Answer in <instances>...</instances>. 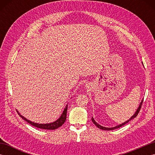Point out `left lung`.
<instances>
[{
  "label": "left lung",
  "instance_id": "1",
  "mask_svg": "<svg viewBox=\"0 0 155 155\" xmlns=\"http://www.w3.org/2000/svg\"><path fill=\"white\" fill-rule=\"evenodd\" d=\"M143 102V99L142 101H141L140 103V104H139V107H138V108L137 109V110H136L135 113H134V114L133 115L132 117H131L129 118V119L127 120V121L124 122V123H123L122 124H120L117 125V126H115V127H110V128H108V127H103V126H101V125H100L99 124H98V123H97V122L94 120V119L93 118V117H92V121H93V123H94L95 125H96V126H97L98 128H100V129L104 130H114V129H116V128H120V127H123V125H124L125 124H127V123H128V122H129L130 120H133V118H135V117L137 116V114H139V113L140 109V108H141V106H142Z\"/></svg>",
  "mask_w": 155,
  "mask_h": 155
}]
</instances>
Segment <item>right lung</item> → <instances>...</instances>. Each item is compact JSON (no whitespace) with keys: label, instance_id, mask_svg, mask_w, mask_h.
Segmentation results:
<instances>
[{"label":"right lung","instance_id":"obj_1","mask_svg":"<svg viewBox=\"0 0 155 155\" xmlns=\"http://www.w3.org/2000/svg\"><path fill=\"white\" fill-rule=\"evenodd\" d=\"M67 108H68V104L66 105L64 109L63 112H62V113L61 114V117H59L57 120L52 122V123H46V124H40V123H34V122H32L30 120H28L25 117H23L22 115L20 114V113H18V110H17V113L20 115V117H21L22 118H23V119H24L25 120L27 121V123H28L29 124H31V125H32V126L39 128H42V129L55 130V129H57V128L61 127L62 125L64 123L66 119H67Z\"/></svg>","mask_w":155,"mask_h":155}]
</instances>
